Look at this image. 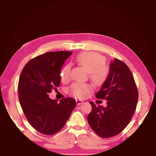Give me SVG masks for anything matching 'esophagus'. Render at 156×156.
I'll use <instances>...</instances> for the list:
<instances>
[{
    "label": "esophagus",
    "mask_w": 156,
    "mask_h": 156,
    "mask_svg": "<svg viewBox=\"0 0 156 156\" xmlns=\"http://www.w3.org/2000/svg\"><path fill=\"white\" fill-rule=\"evenodd\" d=\"M76 103H77V105H81V104H82V103H83V101L81 100H79V99H77V100H76Z\"/></svg>",
    "instance_id": "obj_1"
}]
</instances>
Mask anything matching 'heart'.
Segmentation results:
<instances>
[{
    "instance_id": "obj_1",
    "label": "heart",
    "mask_w": 156,
    "mask_h": 156,
    "mask_svg": "<svg viewBox=\"0 0 156 156\" xmlns=\"http://www.w3.org/2000/svg\"><path fill=\"white\" fill-rule=\"evenodd\" d=\"M105 58L100 54L94 52H83L78 55L75 61L77 64L90 73L92 81L100 84L105 81L107 77L108 69L105 63ZM70 66L66 65L60 72V78L62 81H66L69 78ZM92 90V87L87 83H75L72 84L69 91L73 96L83 98Z\"/></svg>"
}]
</instances>
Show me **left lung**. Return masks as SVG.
I'll return each mask as SVG.
<instances>
[{"instance_id":"1","label":"left lung","mask_w":156,"mask_h":156,"mask_svg":"<svg viewBox=\"0 0 156 156\" xmlns=\"http://www.w3.org/2000/svg\"><path fill=\"white\" fill-rule=\"evenodd\" d=\"M96 96L107 102L103 107L90 101L92 109L88 122L91 128L103 138L120 133L129 123L139 98L133 75L124 62L117 58L111 61L108 76Z\"/></svg>"}]
</instances>
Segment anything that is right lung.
I'll return each instance as SVG.
<instances>
[{
	"label": "right lung",
	"instance_id": "add662e5",
	"mask_svg": "<svg viewBox=\"0 0 156 156\" xmlns=\"http://www.w3.org/2000/svg\"><path fill=\"white\" fill-rule=\"evenodd\" d=\"M69 51L48 52L30 60L22 70L18 84L19 100L30 124L44 135L57 133L76 105L72 98L52 100L49 96L60 86L62 66Z\"/></svg>",
	"mask_w": 156,
	"mask_h": 156
}]
</instances>
